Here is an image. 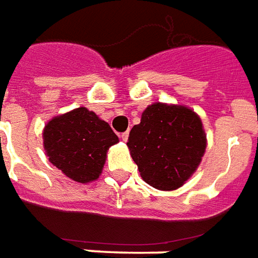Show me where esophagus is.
I'll return each mask as SVG.
<instances>
[{
	"label": "esophagus",
	"mask_w": 258,
	"mask_h": 258,
	"mask_svg": "<svg viewBox=\"0 0 258 258\" xmlns=\"http://www.w3.org/2000/svg\"><path fill=\"white\" fill-rule=\"evenodd\" d=\"M127 138H129V132H123V133H120V139L123 140V142H126L127 140Z\"/></svg>",
	"instance_id": "obj_1"
}]
</instances>
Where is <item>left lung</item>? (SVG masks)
I'll return each mask as SVG.
<instances>
[{"label": "left lung", "mask_w": 258, "mask_h": 258, "mask_svg": "<svg viewBox=\"0 0 258 258\" xmlns=\"http://www.w3.org/2000/svg\"><path fill=\"white\" fill-rule=\"evenodd\" d=\"M126 144L146 183L158 190H175L196 172L207 139L193 109L154 103L144 109Z\"/></svg>", "instance_id": "obj_1"}]
</instances>
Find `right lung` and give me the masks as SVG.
I'll return each mask as SVG.
<instances>
[{"label": "right lung", "mask_w": 258, "mask_h": 258, "mask_svg": "<svg viewBox=\"0 0 258 258\" xmlns=\"http://www.w3.org/2000/svg\"><path fill=\"white\" fill-rule=\"evenodd\" d=\"M43 139L51 164L79 183L101 175L107 151L119 142L111 126L85 107L48 120Z\"/></svg>", "instance_id": "obj_1"}]
</instances>
